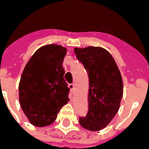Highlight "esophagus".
Segmentation results:
<instances>
[{"label":"esophagus","instance_id":"1","mask_svg":"<svg viewBox=\"0 0 149 149\" xmlns=\"http://www.w3.org/2000/svg\"><path fill=\"white\" fill-rule=\"evenodd\" d=\"M68 88L71 89V91L73 93L75 90V84H68Z\"/></svg>","mask_w":149,"mask_h":149}]
</instances>
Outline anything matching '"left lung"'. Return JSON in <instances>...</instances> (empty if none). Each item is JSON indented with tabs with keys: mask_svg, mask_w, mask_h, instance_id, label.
<instances>
[{
	"mask_svg": "<svg viewBox=\"0 0 149 149\" xmlns=\"http://www.w3.org/2000/svg\"><path fill=\"white\" fill-rule=\"evenodd\" d=\"M77 58L88 76V111L79 118L80 125L89 131L105 128L117 113L123 96V81L116 63L101 47L75 48Z\"/></svg>",
	"mask_w": 149,
	"mask_h": 149,
	"instance_id": "left-lung-1",
	"label": "left lung"
}]
</instances>
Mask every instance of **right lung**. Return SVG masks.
I'll return each instance as SVG.
<instances>
[{
    "mask_svg": "<svg viewBox=\"0 0 149 149\" xmlns=\"http://www.w3.org/2000/svg\"><path fill=\"white\" fill-rule=\"evenodd\" d=\"M67 49L59 45L40 47L25 65L19 83V101L31 124L45 127L55 121L68 103L69 88L64 79Z\"/></svg>",
    "mask_w": 149,
    "mask_h": 149,
    "instance_id": "1",
    "label": "right lung"
}]
</instances>
